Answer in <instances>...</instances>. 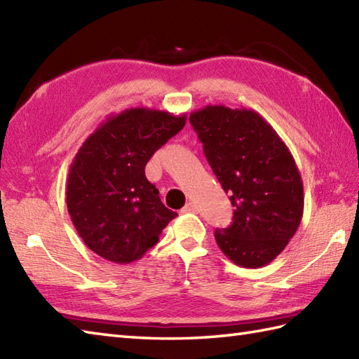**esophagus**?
<instances>
[{
	"label": "esophagus",
	"instance_id": "34e87169",
	"mask_svg": "<svg viewBox=\"0 0 359 359\" xmlns=\"http://www.w3.org/2000/svg\"><path fill=\"white\" fill-rule=\"evenodd\" d=\"M182 211H184V212H196L197 208H196V205L193 202H189V203L185 205L184 210H182Z\"/></svg>",
	"mask_w": 359,
	"mask_h": 359
}]
</instances>
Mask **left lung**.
<instances>
[{"mask_svg":"<svg viewBox=\"0 0 359 359\" xmlns=\"http://www.w3.org/2000/svg\"><path fill=\"white\" fill-rule=\"evenodd\" d=\"M189 123L234 207L231 225L215 231L219 248L243 269L270 264L294 236L304 212L292 152L251 109L210 104L189 114Z\"/></svg>","mask_w":359,"mask_h":359,"instance_id":"8db88e82","label":"left lung"}]
</instances>
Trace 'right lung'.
<instances>
[{
    "instance_id": "add662e5",
    "label": "right lung",
    "mask_w": 359,
    "mask_h": 359,
    "mask_svg": "<svg viewBox=\"0 0 359 359\" xmlns=\"http://www.w3.org/2000/svg\"><path fill=\"white\" fill-rule=\"evenodd\" d=\"M187 116L131 108L98 126L69 168L67 211L83 242L106 261L129 264L158 242L177 212L168 210L144 166Z\"/></svg>"
}]
</instances>
